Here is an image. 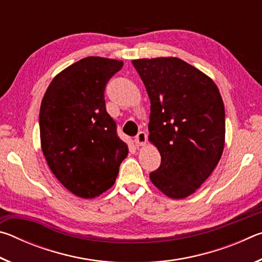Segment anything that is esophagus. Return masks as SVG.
Listing matches in <instances>:
<instances>
[{"label": "esophagus", "instance_id": "1", "mask_svg": "<svg viewBox=\"0 0 262 262\" xmlns=\"http://www.w3.org/2000/svg\"><path fill=\"white\" fill-rule=\"evenodd\" d=\"M135 144L137 147H141V145H144L145 142H147V134H145V132H140L139 134L135 136Z\"/></svg>", "mask_w": 262, "mask_h": 262}]
</instances>
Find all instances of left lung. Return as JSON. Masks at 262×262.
Returning a JSON list of instances; mask_svg holds the SVG:
<instances>
[{
  "label": "left lung",
  "instance_id": "1",
  "mask_svg": "<svg viewBox=\"0 0 262 262\" xmlns=\"http://www.w3.org/2000/svg\"><path fill=\"white\" fill-rule=\"evenodd\" d=\"M132 63L147 89L149 140L162 157L150 180L167 196L184 199L220 162L225 136L223 100L212 79L178 57Z\"/></svg>",
  "mask_w": 262,
  "mask_h": 262
}]
</instances>
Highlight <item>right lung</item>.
<instances>
[{"mask_svg": "<svg viewBox=\"0 0 262 262\" xmlns=\"http://www.w3.org/2000/svg\"><path fill=\"white\" fill-rule=\"evenodd\" d=\"M122 66L118 60L84 57L56 75L42 98L43 156L57 180L77 196L92 199L107 190L128 155L104 95Z\"/></svg>", "mask_w": 262, "mask_h": 262, "instance_id": "1", "label": "right lung"}]
</instances>
